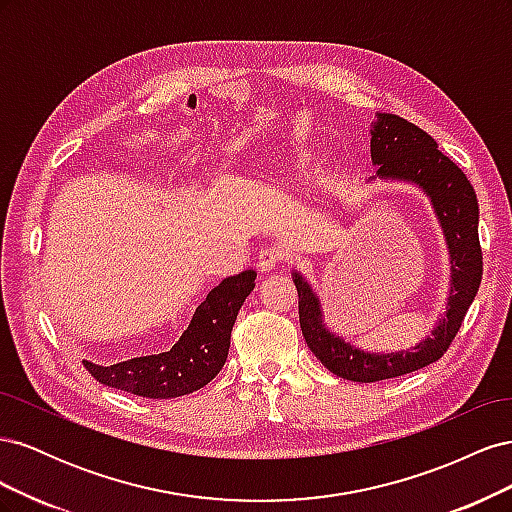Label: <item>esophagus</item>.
<instances>
[{"label":"esophagus","instance_id":"34e87169","mask_svg":"<svg viewBox=\"0 0 512 512\" xmlns=\"http://www.w3.org/2000/svg\"><path fill=\"white\" fill-rule=\"evenodd\" d=\"M282 260H284V254L280 250H271V247H267V250H260L256 265L260 271H273L275 267L282 265Z\"/></svg>","mask_w":512,"mask_h":512}]
</instances>
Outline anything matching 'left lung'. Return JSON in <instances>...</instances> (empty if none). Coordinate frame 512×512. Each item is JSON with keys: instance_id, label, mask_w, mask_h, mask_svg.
Instances as JSON below:
<instances>
[{"instance_id": "obj_1", "label": "left lung", "mask_w": 512, "mask_h": 512, "mask_svg": "<svg viewBox=\"0 0 512 512\" xmlns=\"http://www.w3.org/2000/svg\"><path fill=\"white\" fill-rule=\"evenodd\" d=\"M376 117L369 130V147L371 162L378 170L369 181L410 183L429 198L451 256V288L446 297V314L423 342L397 352H367L352 346L324 324L318 294L294 269L292 282L299 292V322L309 350L335 376L352 382L389 380L436 363L455 339L483 280L478 200L472 183L425 130L399 115L378 113Z\"/></svg>"}]
</instances>
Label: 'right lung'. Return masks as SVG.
<instances>
[{"instance_id":"right-lung-1","label":"right lung","mask_w":512,"mask_h":512,"mask_svg":"<svg viewBox=\"0 0 512 512\" xmlns=\"http://www.w3.org/2000/svg\"><path fill=\"white\" fill-rule=\"evenodd\" d=\"M256 271L245 269L215 286L196 307L190 327L168 352L138 356L115 365L83 361L100 384L149 399H170L203 389L226 363L230 331L239 309L254 290Z\"/></svg>"}]
</instances>
